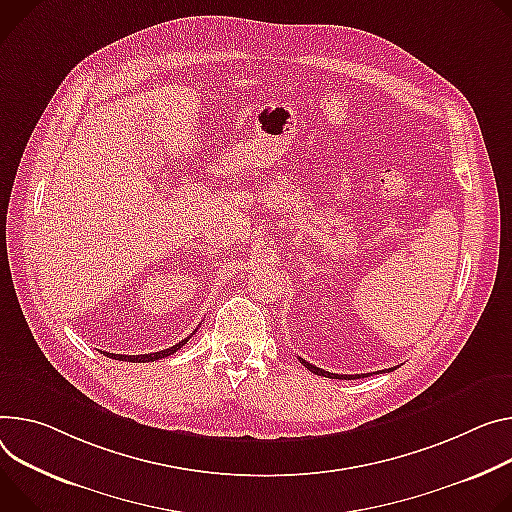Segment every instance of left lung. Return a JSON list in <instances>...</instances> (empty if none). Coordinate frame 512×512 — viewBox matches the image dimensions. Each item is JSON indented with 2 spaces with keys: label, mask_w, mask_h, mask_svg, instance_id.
<instances>
[{
  "label": "left lung",
  "mask_w": 512,
  "mask_h": 512,
  "mask_svg": "<svg viewBox=\"0 0 512 512\" xmlns=\"http://www.w3.org/2000/svg\"><path fill=\"white\" fill-rule=\"evenodd\" d=\"M300 359V363L306 367V369H310L312 374H316V376H324V378H335V380H345V378H349V376H339V374H331V371H324V369H320V367H316V365H312V363H308L306 359H302V357H298ZM384 371H394V367H390V369H384ZM363 378H367V374H361ZM361 376H355V378H361Z\"/></svg>",
  "instance_id": "1"
}]
</instances>
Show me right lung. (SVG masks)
I'll return each mask as SVG.
<instances>
[{
    "label": "right lung",
    "mask_w": 512,
    "mask_h": 512,
    "mask_svg": "<svg viewBox=\"0 0 512 512\" xmlns=\"http://www.w3.org/2000/svg\"><path fill=\"white\" fill-rule=\"evenodd\" d=\"M196 333V331H194ZM192 333V335H194ZM190 335V337H192ZM190 337H185V339H181L177 345H173V347H169V349H163V351H157V353H145V355H120V353H104V355H108V357H112V359H118V361H138V363H147V361H157V359H163V357H169V355H173L177 349H181L185 343L190 341Z\"/></svg>",
    "instance_id": "1"
}]
</instances>
